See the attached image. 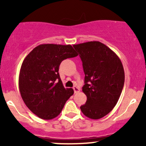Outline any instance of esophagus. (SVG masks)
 <instances>
[{"label":"esophagus","mask_w":146,"mask_h":146,"mask_svg":"<svg viewBox=\"0 0 146 146\" xmlns=\"http://www.w3.org/2000/svg\"><path fill=\"white\" fill-rule=\"evenodd\" d=\"M73 90H74L75 93H78V92H80V88H79L78 87L74 86V87H73Z\"/></svg>","instance_id":"esophagus-1"}]
</instances>
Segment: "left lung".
<instances>
[{"label":"left lung","instance_id":"obj_1","mask_svg":"<svg viewBox=\"0 0 146 146\" xmlns=\"http://www.w3.org/2000/svg\"><path fill=\"white\" fill-rule=\"evenodd\" d=\"M82 62L86 103L80 107L87 117L99 119L108 114L118 102L124 84V70L118 56L97 41L74 44Z\"/></svg>","mask_w":146,"mask_h":146}]
</instances>
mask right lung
Here are the masks:
<instances>
[{
  "mask_svg": "<svg viewBox=\"0 0 146 146\" xmlns=\"http://www.w3.org/2000/svg\"><path fill=\"white\" fill-rule=\"evenodd\" d=\"M78 55L71 45L45 44L25 57L19 75V89L25 104L38 117H56L73 95L72 88L63 85L58 70L62 61Z\"/></svg>",
  "mask_w": 146,
  "mask_h": 146,
  "instance_id": "1",
  "label": "right lung"
}]
</instances>
